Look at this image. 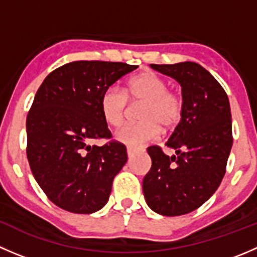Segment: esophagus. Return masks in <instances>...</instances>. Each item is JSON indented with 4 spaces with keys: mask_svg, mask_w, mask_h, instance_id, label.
Returning <instances> with one entry per match:
<instances>
[{
    "mask_svg": "<svg viewBox=\"0 0 257 257\" xmlns=\"http://www.w3.org/2000/svg\"><path fill=\"white\" fill-rule=\"evenodd\" d=\"M134 152H136V149L132 147H128L126 148V154H128V157H132V155L134 154Z\"/></svg>",
    "mask_w": 257,
    "mask_h": 257,
    "instance_id": "1",
    "label": "esophagus"
}]
</instances>
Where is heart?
I'll return each mask as SVG.
<instances>
[{
	"mask_svg": "<svg viewBox=\"0 0 257 257\" xmlns=\"http://www.w3.org/2000/svg\"><path fill=\"white\" fill-rule=\"evenodd\" d=\"M128 97L132 102H144L139 110L142 121L128 124L116 132V141L131 147H139L158 138L160 128L172 131L180 121L184 102L180 94L168 90V83L154 72L145 71L131 78L124 93L109 87L100 97V112L110 126L118 128L125 116Z\"/></svg>",
	"mask_w": 257,
	"mask_h": 257,
	"instance_id": "heart-1",
	"label": "heart"
}]
</instances>
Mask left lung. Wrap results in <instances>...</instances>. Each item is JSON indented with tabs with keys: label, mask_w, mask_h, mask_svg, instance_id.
<instances>
[{
	"label": "left lung",
	"mask_w": 257,
	"mask_h": 257,
	"mask_svg": "<svg viewBox=\"0 0 257 257\" xmlns=\"http://www.w3.org/2000/svg\"><path fill=\"white\" fill-rule=\"evenodd\" d=\"M180 84L183 115L165 145L148 148L152 168L143 179L148 206L164 216L194 211L211 198L225 175L232 147L231 112L224 88L195 62L150 64Z\"/></svg>",
	"instance_id": "obj_1"
}]
</instances>
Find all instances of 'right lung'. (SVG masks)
I'll return each instance as SVG.
<instances>
[{"label": "right lung", "instance_id": "add662e5", "mask_svg": "<svg viewBox=\"0 0 257 257\" xmlns=\"http://www.w3.org/2000/svg\"><path fill=\"white\" fill-rule=\"evenodd\" d=\"M138 68L120 62L76 61L49 73L26 121L27 158L49 200L74 214H93L108 203L112 183L126 163L125 145L98 147L110 138L100 112L103 92Z\"/></svg>", "mask_w": 257, "mask_h": 257}]
</instances>
